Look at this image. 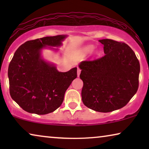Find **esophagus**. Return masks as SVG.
Listing matches in <instances>:
<instances>
[{"instance_id": "obj_1", "label": "esophagus", "mask_w": 149, "mask_h": 149, "mask_svg": "<svg viewBox=\"0 0 149 149\" xmlns=\"http://www.w3.org/2000/svg\"><path fill=\"white\" fill-rule=\"evenodd\" d=\"M80 73H81V70H80V68H77V76L79 77V75H80Z\"/></svg>"}]
</instances>
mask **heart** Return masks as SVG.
<instances>
[{
	"label": "heart",
	"instance_id": "1",
	"mask_svg": "<svg viewBox=\"0 0 149 149\" xmlns=\"http://www.w3.org/2000/svg\"><path fill=\"white\" fill-rule=\"evenodd\" d=\"M94 49V46L92 45H88L85 46L83 49V52L84 54H88L89 53H91Z\"/></svg>",
	"mask_w": 149,
	"mask_h": 149
}]
</instances>
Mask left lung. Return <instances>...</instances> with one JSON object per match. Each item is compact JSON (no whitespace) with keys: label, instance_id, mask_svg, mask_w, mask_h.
<instances>
[{"label":"left lung","instance_id":"obj_1","mask_svg":"<svg viewBox=\"0 0 149 149\" xmlns=\"http://www.w3.org/2000/svg\"><path fill=\"white\" fill-rule=\"evenodd\" d=\"M99 41L105 56L79 65L83 82L82 101L89 109L109 113L129 102L138 88L140 63L134 51L125 42L111 39Z\"/></svg>","mask_w":149,"mask_h":149}]
</instances>
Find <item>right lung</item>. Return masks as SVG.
<instances>
[{
  "instance_id": "right-lung-1",
  "label": "right lung",
  "mask_w": 149,
  "mask_h": 149,
  "mask_svg": "<svg viewBox=\"0 0 149 149\" xmlns=\"http://www.w3.org/2000/svg\"><path fill=\"white\" fill-rule=\"evenodd\" d=\"M67 35L37 38L24 42L16 50L8 69L12 99L24 111L37 115L52 113L60 107L64 94L77 77V68L59 72L53 63L42 56L49 47L58 51Z\"/></svg>"
}]
</instances>
